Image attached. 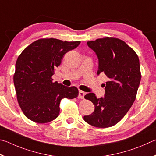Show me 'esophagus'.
Segmentation results:
<instances>
[{"label":"esophagus","mask_w":156,"mask_h":156,"mask_svg":"<svg viewBox=\"0 0 156 156\" xmlns=\"http://www.w3.org/2000/svg\"><path fill=\"white\" fill-rule=\"evenodd\" d=\"M85 94H86V92L80 90V92H79V98H80V99H83Z\"/></svg>","instance_id":"esophagus-1"}]
</instances>
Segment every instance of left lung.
I'll use <instances>...</instances> for the list:
<instances>
[{
    "mask_svg": "<svg viewBox=\"0 0 156 156\" xmlns=\"http://www.w3.org/2000/svg\"><path fill=\"white\" fill-rule=\"evenodd\" d=\"M99 58L97 74L109 78L104 97L97 99L94 93L85 95L93 103L94 112L84 116L87 123L99 128L114 126L132 107L141 80L138 55L126 42L119 38L105 37L87 42Z\"/></svg>",
    "mask_w": 156,
    "mask_h": 156,
    "instance_id": "8db88e82",
    "label": "left lung"
}]
</instances>
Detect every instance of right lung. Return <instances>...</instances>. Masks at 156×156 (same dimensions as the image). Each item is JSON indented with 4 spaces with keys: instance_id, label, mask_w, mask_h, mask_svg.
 <instances>
[{
    "instance_id": "right-lung-1",
    "label": "right lung",
    "mask_w": 156,
    "mask_h": 156,
    "mask_svg": "<svg viewBox=\"0 0 156 156\" xmlns=\"http://www.w3.org/2000/svg\"><path fill=\"white\" fill-rule=\"evenodd\" d=\"M80 43L41 38L27 46L18 56L13 83L18 104L27 118L37 123L51 122L58 116L62 99L78 97L76 87L53 82L52 76L65 53Z\"/></svg>"
}]
</instances>
